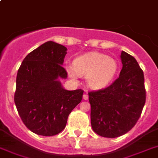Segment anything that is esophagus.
<instances>
[{
    "label": "esophagus",
    "mask_w": 158,
    "mask_h": 158,
    "mask_svg": "<svg viewBox=\"0 0 158 158\" xmlns=\"http://www.w3.org/2000/svg\"><path fill=\"white\" fill-rule=\"evenodd\" d=\"M83 98H84V100H88V99H89V95H88V94H84Z\"/></svg>",
    "instance_id": "34e87169"
}]
</instances>
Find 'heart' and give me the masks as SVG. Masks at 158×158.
<instances>
[{
    "label": "heart",
    "instance_id": "b5f03b06",
    "mask_svg": "<svg viewBox=\"0 0 158 158\" xmlns=\"http://www.w3.org/2000/svg\"><path fill=\"white\" fill-rule=\"evenodd\" d=\"M67 73L75 79L77 74L87 76V84L91 89H101L110 84L117 72L115 59L100 52H89L74 60V66H66Z\"/></svg>",
    "mask_w": 158,
    "mask_h": 158
}]
</instances>
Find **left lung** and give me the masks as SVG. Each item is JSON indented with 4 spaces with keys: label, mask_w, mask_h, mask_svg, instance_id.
<instances>
[{
    "label": "left lung",
    "mask_w": 158,
    "mask_h": 158,
    "mask_svg": "<svg viewBox=\"0 0 158 158\" xmlns=\"http://www.w3.org/2000/svg\"><path fill=\"white\" fill-rule=\"evenodd\" d=\"M120 76L104 89L89 93L91 125L96 134L116 138L130 131L146 102L144 76L135 57L121 52Z\"/></svg>",
    "instance_id": "obj_1"
}]
</instances>
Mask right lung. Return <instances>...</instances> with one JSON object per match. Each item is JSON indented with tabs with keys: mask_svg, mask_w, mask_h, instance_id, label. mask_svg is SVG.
I'll return each mask as SVG.
<instances>
[{
	"mask_svg": "<svg viewBox=\"0 0 158 158\" xmlns=\"http://www.w3.org/2000/svg\"><path fill=\"white\" fill-rule=\"evenodd\" d=\"M67 48L48 41L23 59L17 73L15 103L25 126L43 136L64 130L72 110L81 102L84 91L64 89L62 67Z\"/></svg>",
	"mask_w": 158,
	"mask_h": 158,
	"instance_id": "obj_1",
	"label": "right lung"
}]
</instances>
